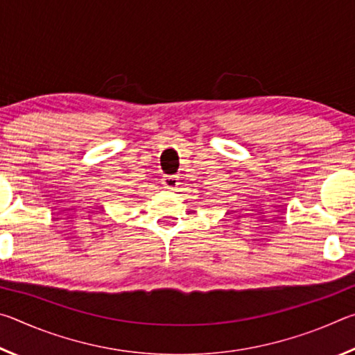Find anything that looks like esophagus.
Returning a JSON list of instances; mask_svg holds the SVG:
<instances>
[{
	"mask_svg": "<svg viewBox=\"0 0 355 355\" xmlns=\"http://www.w3.org/2000/svg\"><path fill=\"white\" fill-rule=\"evenodd\" d=\"M163 184H164V188H167V189L177 188V186H178V177L177 175H166L163 178Z\"/></svg>",
	"mask_w": 355,
	"mask_h": 355,
	"instance_id": "obj_1",
	"label": "esophagus"
}]
</instances>
